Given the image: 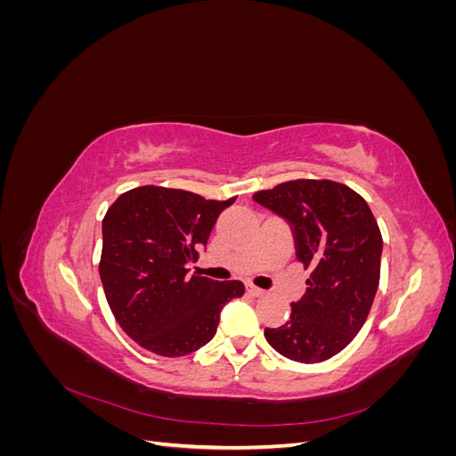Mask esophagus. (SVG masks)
I'll return each mask as SVG.
<instances>
[{
  "mask_svg": "<svg viewBox=\"0 0 456 456\" xmlns=\"http://www.w3.org/2000/svg\"><path fill=\"white\" fill-rule=\"evenodd\" d=\"M247 293L249 295H253V297H265V289H258V287H255V285H247Z\"/></svg>",
  "mask_w": 456,
  "mask_h": 456,
  "instance_id": "obj_1",
  "label": "esophagus"
}]
</instances>
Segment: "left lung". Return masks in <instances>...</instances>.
I'll return each mask as SVG.
<instances>
[{
    "mask_svg": "<svg viewBox=\"0 0 456 456\" xmlns=\"http://www.w3.org/2000/svg\"><path fill=\"white\" fill-rule=\"evenodd\" d=\"M253 200L291 228L297 258L312 268L289 320L265 329L270 346L300 363L346 348L363 327L380 280L382 236L367 201L333 181H291Z\"/></svg>",
    "mask_w": 456,
    "mask_h": 456,
    "instance_id": "obj_1",
    "label": "left lung"
}]
</instances>
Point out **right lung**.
<instances>
[{"mask_svg": "<svg viewBox=\"0 0 456 456\" xmlns=\"http://www.w3.org/2000/svg\"><path fill=\"white\" fill-rule=\"evenodd\" d=\"M233 201L141 186L106 211L101 281L118 323L142 348L176 357L205 346L216 333L220 310L243 295L238 280L215 281L186 270Z\"/></svg>", "mask_w": 456, "mask_h": 456, "instance_id": "1", "label": "right lung"}]
</instances>
